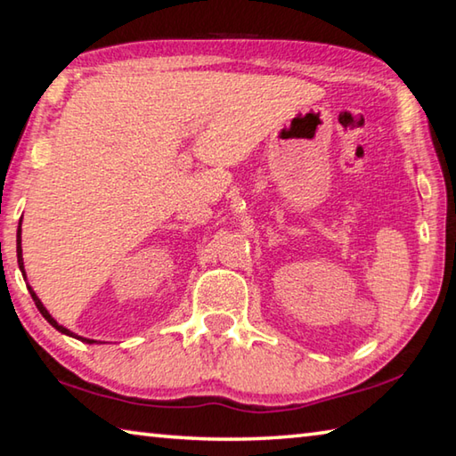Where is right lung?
I'll return each mask as SVG.
<instances>
[{"label":"right lung","mask_w":456,"mask_h":456,"mask_svg":"<svg viewBox=\"0 0 456 456\" xmlns=\"http://www.w3.org/2000/svg\"><path fill=\"white\" fill-rule=\"evenodd\" d=\"M15 243H18V249H15V251H18V265H20V269H21V273H24V277H26V269H24V257H21V219H20V227H18V239H15ZM28 289H29V296H32V299H34L36 307H37V310H40V314L44 315V318L50 322V326H53V328H56L58 331H61V334H66V336H70V338H78V339H82V342H86V344H94V342H96V339H88V338H80V336H76V334H72L70 330H66L64 326H60V323L52 318L50 312L45 310L44 304L40 302V297L36 296V291H34L32 288H29V285H28Z\"/></svg>","instance_id":"add662e5"}]
</instances>
